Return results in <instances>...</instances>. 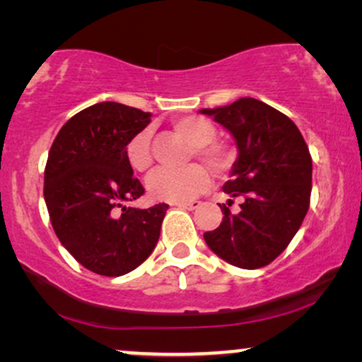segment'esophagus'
I'll use <instances>...</instances> for the list:
<instances>
[{
    "label": "esophagus",
    "instance_id": "obj_1",
    "mask_svg": "<svg viewBox=\"0 0 362 362\" xmlns=\"http://www.w3.org/2000/svg\"><path fill=\"white\" fill-rule=\"evenodd\" d=\"M176 206L185 208V210H197L199 206V202H181V203H176Z\"/></svg>",
    "mask_w": 362,
    "mask_h": 362
}]
</instances>
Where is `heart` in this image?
Returning a JSON list of instances; mask_svg holds the SVG:
<instances>
[{"instance_id":"heart-1","label":"heart","mask_w":362,"mask_h":362,"mask_svg":"<svg viewBox=\"0 0 362 362\" xmlns=\"http://www.w3.org/2000/svg\"><path fill=\"white\" fill-rule=\"evenodd\" d=\"M174 130L191 144V157H198L215 174L232 168L233 152L228 146L216 142V125L205 117H186L174 122ZM125 159L134 171L147 173L152 168L151 134L140 130L132 135L125 146ZM208 185V174L199 164L177 169H159L147 180L148 197L160 202L181 203L197 197Z\"/></svg>"}]
</instances>
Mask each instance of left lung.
<instances>
[{
	"label": "left lung",
	"instance_id": "left-lung-1",
	"mask_svg": "<svg viewBox=\"0 0 362 362\" xmlns=\"http://www.w3.org/2000/svg\"><path fill=\"white\" fill-rule=\"evenodd\" d=\"M235 139L239 157L223 191L242 198L233 214L205 232L206 245L228 264L257 269L288 247L303 223L312 193V156L298 127L273 106L240 98L232 105L202 110Z\"/></svg>",
	"mask_w": 362,
	"mask_h": 362
}]
</instances>
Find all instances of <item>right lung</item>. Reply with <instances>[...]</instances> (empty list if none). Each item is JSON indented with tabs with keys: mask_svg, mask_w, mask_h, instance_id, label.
<instances>
[{
	"mask_svg": "<svg viewBox=\"0 0 362 362\" xmlns=\"http://www.w3.org/2000/svg\"><path fill=\"white\" fill-rule=\"evenodd\" d=\"M151 113L103 101L76 113L59 130L44 173V198L61 244L81 266L122 276L154 250L169 205L125 206L144 194L125 159L132 135Z\"/></svg>",
	"mask_w": 362,
	"mask_h": 362,
	"instance_id": "add662e5",
	"label": "right lung"
}]
</instances>
